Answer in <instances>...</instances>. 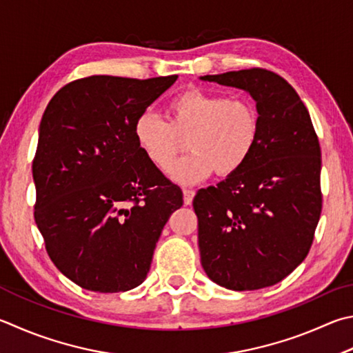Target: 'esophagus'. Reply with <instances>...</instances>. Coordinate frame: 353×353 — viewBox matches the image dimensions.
I'll return each instance as SVG.
<instances>
[{
  "label": "esophagus",
  "instance_id": "obj_1",
  "mask_svg": "<svg viewBox=\"0 0 353 353\" xmlns=\"http://www.w3.org/2000/svg\"><path fill=\"white\" fill-rule=\"evenodd\" d=\"M194 194H196L194 190H183L185 205H191V202H193V199H194Z\"/></svg>",
  "mask_w": 353,
  "mask_h": 353
}]
</instances>
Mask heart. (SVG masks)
Segmentation results:
<instances>
[{
	"instance_id": "1",
	"label": "heart",
	"mask_w": 353,
	"mask_h": 353,
	"mask_svg": "<svg viewBox=\"0 0 353 353\" xmlns=\"http://www.w3.org/2000/svg\"><path fill=\"white\" fill-rule=\"evenodd\" d=\"M261 115L247 97L188 89L168 105V121L143 111L134 121L137 146L159 170L168 171L187 142L190 154L171 170L172 181L194 185L213 174L243 168L258 146Z\"/></svg>"
}]
</instances>
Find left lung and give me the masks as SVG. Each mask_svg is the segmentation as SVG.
Wrapping results in <instances>:
<instances>
[{
    "mask_svg": "<svg viewBox=\"0 0 353 353\" xmlns=\"http://www.w3.org/2000/svg\"><path fill=\"white\" fill-rule=\"evenodd\" d=\"M201 80L243 89L261 115L259 142L243 168L193 201L202 267L230 290L274 285L305 259L321 216V148L310 114L267 69Z\"/></svg>",
    "mask_w": 353,
    "mask_h": 353,
    "instance_id": "left-lung-1",
    "label": "left lung"
}]
</instances>
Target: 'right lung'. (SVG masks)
<instances>
[{"label": "right lung", "mask_w": 353, "mask_h": 353, "mask_svg": "<svg viewBox=\"0 0 353 353\" xmlns=\"http://www.w3.org/2000/svg\"><path fill=\"white\" fill-rule=\"evenodd\" d=\"M176 80L86 77L63 86L43 114L34 216L49 258L81 288L142 284L165 223L183 205L134 137V121Z\"/></svg>", "instance_id": "1"}]
</instances>
